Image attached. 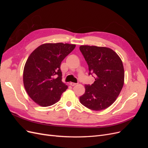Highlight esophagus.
I'll list each match as a JSON object with an SVG mask.
<instances>
[{
	"label": "esophagus",
	"instance_id": "esophagus-1",
	"mask_svg": "<svg viewBox=\"0 0 148 148\" xmlns=\"http://www.w3.org/2000/svg\"><path fill=\"white\" fill-rule=\"evenodd\" d=\"M70 84L71 85V86H75V85H77V83H73V82H71V83H70Z\"/></svg>",
	"mask_w": 148,
	"mask_h": 148
}]
</instances>
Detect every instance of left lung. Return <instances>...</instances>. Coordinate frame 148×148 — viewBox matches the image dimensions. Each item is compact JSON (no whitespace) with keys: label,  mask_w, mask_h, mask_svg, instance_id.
I'll list each match as a JSON object with an SVG mask.
<instances>
[{"label":"left lung","mask_w":148,"mask_h":148,"mask_svg":"<svg viewBox=\"0 0 148 148\" xmlns=\"http://www.w3.org/2000/svg\"><path fill=\"white\" fill-rule=\"evenodd\" d=\"M89 67V75H95L91 85H84L85 92L79 97L82 104L93 110H104L117 99L124 84L122 61L112 49L106 47L81 46Z\"/></svg>","instance_id":"8db88e82"}]
</instances>
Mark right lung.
<instances>
[{"mask_svg":"<svg viewBox=\"0 0 148 148\" xmlns=\"http://www.w3.org/2000/svg\"><path fill=\"white\" fill-rule=\"evenodd\" d=\"M75 46L62 42L43 44L29 55L23 70V84L37 104L47 107L56 104L68 88L62 82L60 65Z\"/></svg>","mask_w":148,"mask_h":148,"instance_id":"right-lung-1","label":"right lung"}]
</instances>
